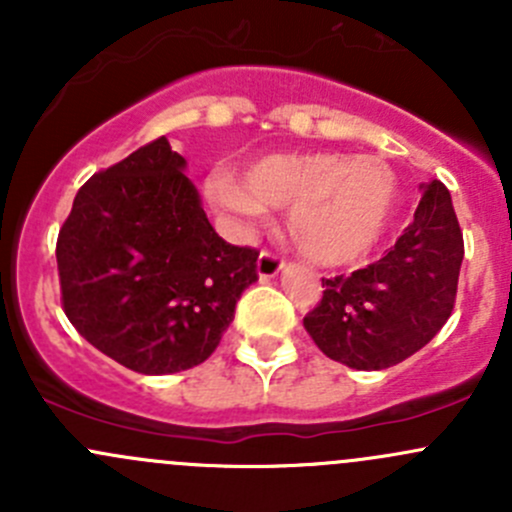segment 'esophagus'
<instances>
[{"label": "esophagus", "instance_id": "obj_1", "mask_svg": "<svg viewBox=\"0 0 512 512\" xmlns=\"http://www.w3.org/2000/svg\"><path fill=\"white\" fill-rule=\"evenodd\" d=\"M282 265H285V260L277 252L262 250L260 257H257V275H260V280H270L282 270Z\"/></svg>", "mask_w": 512, "mask_h": 512}]
</instances>
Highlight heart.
<instances>
[{
  "label": "heart",
  "mask_w": 512,
  "mask_h": 512,
  "mask_svg": "<svg viewBox=\"0 0 512 512\" xmlns=\"http://www.w3.org/2000/svg\"><path fill=\"white\" fill-rule=\"evenodd\" d=\"M394 168L376 156L342 153H267L245 165L240 183L210 180L215 203L255 220L262 205L285 208L299 252L322 265L359 260L379 242L396 203Z\"/></svg>",
  "instance_id": "1"
}]
</instances>
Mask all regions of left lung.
I'll list each match as a JSON object with an SVG mask.
<instances>
[{
	"mask_svg": "<svg viewBox=\"0 0 512 512\" xmlns=\"http://www.w3.org/2000/svg\"><path fill=\"white\" fill-rule=\"evenodd\" d=\"M463 232L441 180L423 185L414 223L381 260L349 277H322L304 317L314 344L352 369H389L426 347L456 304Z\"/></svg>",
	"mask_w": 512,
	"mask_h": 512,
	"instance_id": "obj_1",
	"label": "left lung"
}]
</instances>
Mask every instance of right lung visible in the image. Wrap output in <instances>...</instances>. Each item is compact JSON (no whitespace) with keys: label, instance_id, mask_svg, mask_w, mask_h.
I'll use <instances>...</instances> for the list:
<instances>
[{"label":"right lung","instance_id":"right-lung-1","mask_svg":"<svg viewBox=\"0 0 512 512\" xmlns=\"http://www.w3.org/2000/svg\"><path fill=\"white\" fill-rule=\"evenodd\" d=\"M185 158L160 136L91 175L56 240L61 307L76 332L138 374L203 364L257 280L255 247L210 225Z\"/></svg>","mask_w":512,"mask_h":512}]
</instances>
